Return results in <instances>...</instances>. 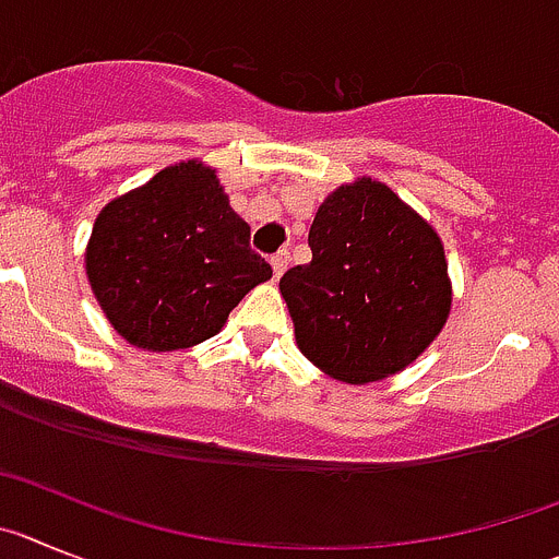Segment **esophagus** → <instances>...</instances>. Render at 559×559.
Segmentation results:
<instances>
[{
  "instance_id": "obj_1",
  "label": "esophagus",
  "mask_w": 559,
  "mask_h": 559,
  "mask_svg": "<svg viewBox=\"0 0 559 559\" xmlns=\"http://www.w3.org/2000/svg\"><path fill=\"white\" fill-rule=\"evenodd\" d=\"M270 264H273L275 278H281V275H284V270H286V264H289V253H286V250H278V253L270 259Z\"/></svg>"
}]
</instances>
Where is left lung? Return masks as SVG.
<instances>
[{
	"label": "left lung",
	"mask_w": 559,
	"mask_h": 559,
	"mask_svg": "<svg viewBox=\"0 0 559 559\" xmlns=\"http://www.w3.org/2000/svg\"><path fill=\"white\" fill-rule=\"evenodd\" d=\"M309 264L286 270L281 295L300 354L345 384L401 373L451 314L442 239L376 178L336 186L309 230Z\"/></svg>",
	"instance_id": "8db88e82"
}]
</instances>
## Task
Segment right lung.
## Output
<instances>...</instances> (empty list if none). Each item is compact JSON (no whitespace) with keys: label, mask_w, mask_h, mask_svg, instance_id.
<instances>
[{"label":"right lung","mask_w":559,"mask_h":559,"mask_svg":"<svg viewBox=\"0 0 559 559\" xmlns=\"http://www.w3.org/2000/svg\"><path fill=\"white\" fill-rule=\"evenodd\" d=\"M85 278L119 336L164 354L219 334L273 267L250 250V225L230 209L217 169L189 158L99 211Z\"/></svg>","instance_id":"right-lung-1"}]
</instances>
